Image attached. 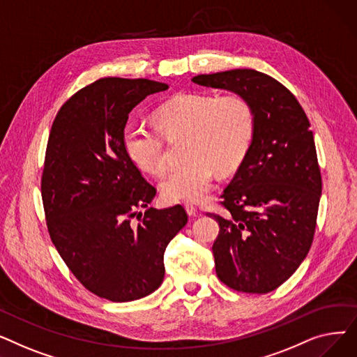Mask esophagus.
<instances>
[{"mask_svg":"<svg viewBox=\"0 0 357 357\" xmlns=\"http://www.w3.org/2000/svg\"><path fill=\"white\" fill-rule=\"evenodd\" d=\"M183 207H185V210H186V213H188V215H198V208L195 207L194 204H190V202H185L183 204Z\"/></svg>","mask_w":357,"mask_h":357,"instance_id":"34e87169","label":"esophagus"}]
</instances>
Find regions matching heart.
I'll return each instance as SVG.
<instances>
[{
	"label": "heart",
	"instance_id": "heart-1",
	"mask_svg": "<svg viewBox=\"0 0 357 357\" xmlns=\"http://www.w3.org/2000/svg\"><path fill=\"white\" fill-rule=\"evenodd\" d=\"M156 128L130 124L123 135L127 156L143 172H165L162 135L186 136L183 165L160 183L167 201H199L211 190L215 171L229 174L240 165L252 142L255 117L249 101L238 93L186 92L165 101L155 111Z\"/></svg>",
	"mask_w": 357,
	"mask_h": 357
}]
</instances>
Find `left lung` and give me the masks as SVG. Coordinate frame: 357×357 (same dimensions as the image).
Here are the masks:
<instances>
[{
  "mask_svg": "<svg viewBox=\"0 0 357 357\" xmlns=\"http://www.w3.org/2000/svg\"><path fill=\"white\" fill-rule=\"evenodd\" d=\"M192 82L238 93L253 109L250 146L221 195L229 214L208 217L220 226L213 253L221 282L271 292L303 264L314 238L321 174L310 121L289 89L255 69L197 75Z\"/></svg>",
  "mask_w": 357,
  "mask_h": 357,
  "instance_id": "8db88e82",
  "label": "left lung"
}]
</instances>
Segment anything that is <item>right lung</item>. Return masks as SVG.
Returning a JSON list of instances; mask_svg holds the SVG:
<instances>
[{"mask_svg":"<svg viewBox=\"0 0 357 357\" xmlns=\"http://www.w3.org/2000/svg\"><path fill=\"white\" fill-rule=\"evenodd\" d=\"M165 89L150 79L101 78L62 105L50 130L42 176L50 238L79 282L112 303L160 287L165 250L188 222L182 205L147 208L156 190L123 144L130 111Z\"/></svg>","mask_w":357,"mask_h":357,"instance_id":"right-lung-1","label":"right lung"}]
</instances>
